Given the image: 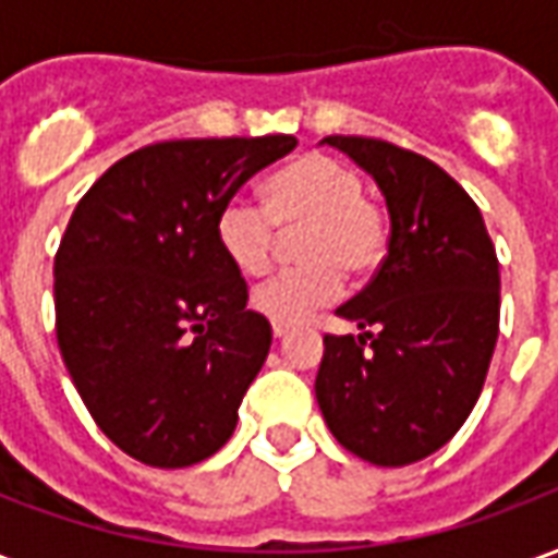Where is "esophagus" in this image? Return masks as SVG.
<instances>
[{
    "mask_svg": "<svg viewBox=\"0 0 558 558\" xmlns=\"http://www.w3.org/2000/svg\"><path fill=\"white\" fill-rule=\"evenodd\" d=\"M271 335H275V338H287V335H290V326H280V323H275V326H271Z\"/></svg>",
    "mask_w": 558,
    "mask_h": 558,
    "instance_id": "esophagus-1",
    "label": "esophagus"
}]
</instances>
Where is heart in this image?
Returning <instances> with one entry per match:
<instances>
[{
    "mask_svg": "<svg viewBox=\"0 0 558 558\" xmlns=\"http://www.w3.org/2000/svg\"><path fill=\"white\" fill-rule=\"evenodd\" d=\"M278 230L299 232L302 268L280 271L251 295L256 314L280 326H299L340 292V271L371 275L388 247L386 220L364 199V179L347 160L304 155L266 187V206L232 196L218 211L215 239L247 278L271 263Z\"/></svg>",
    "mask_w": 558,
    "mask_h": 558,
    "instance_id": "b5f03b06",
    "label": "heart"
}]
</instances>
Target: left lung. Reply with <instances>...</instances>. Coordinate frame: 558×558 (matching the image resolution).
Masks as SVG:
<instances>
[{"label": "left lung", "instance_id": "left-lung-1", "mask_svg": "<svg viewBox=\"0 0 558 558\" xmlns=\"http://www.w3.org/2000/svg\"><path fill=\"white\" fill-rule=\"evenodd\" d=\"M386 196L391 235L374 280L326 335L316 403L347 451L410 466L454 436L499 338V259L472 196L433 160L386 140L326 137Z\"/></svg>", "mask_w": 558, "mask_h": 558}]
</instances>
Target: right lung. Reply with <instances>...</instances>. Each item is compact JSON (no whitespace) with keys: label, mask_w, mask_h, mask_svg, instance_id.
I'll return each instance as SVG.
<instances>
[{"label":"right lung","mask_w":558,"mask_h":558,"mask_svg":"<svg viewBox=\"0 0 558 558\" xmlns=\"http://www.w3.org/2000/svg\"><path fill=\"white\" fill-rule=\"evenodd\" d=\"M295 146L290 134L155 143L113 163L68 220L56 340L95 424L146 466H194L235 430L271 326L247 311L215 220Z\"/></svg>","instance_id":"right-lung-1"}]
</instances>
